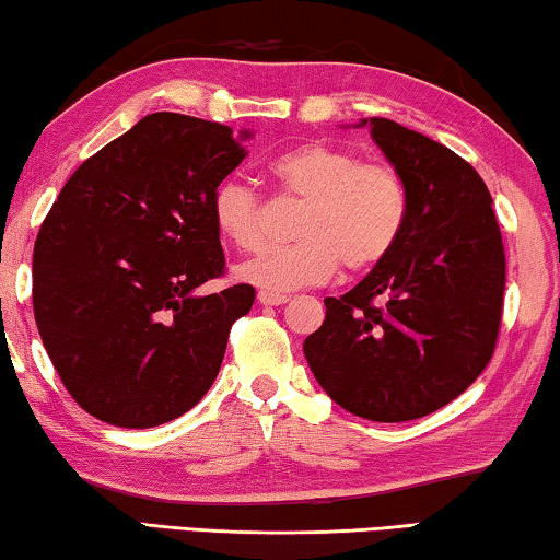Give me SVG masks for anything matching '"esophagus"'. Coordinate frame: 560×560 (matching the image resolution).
<instances>
[{"mask_svg": "<svg viewBox=\"0 0 560 560\" xmlns=\"http://www.w3.org/2000/svg\"><path fill=\"white\" fill-rule=\"evenodd\" d=\"M288 300H290L288 295H278V292H265V290L258 292L260 305H275V307H278V305H285Z\"/></svg>", "mask_w": 560, "mask_h": 560, "instance_id": "obj_1", "label": "esophagus"}]
</instances>
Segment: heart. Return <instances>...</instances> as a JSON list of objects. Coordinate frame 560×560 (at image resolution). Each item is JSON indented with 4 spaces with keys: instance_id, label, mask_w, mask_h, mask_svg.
<instances>
[{
    "instance_id": "heart-1",
    "label": "heart",
    "mask_w": 560,
    "mask_h": 560,
    "mask_svg": "<svg viewBox=\"0 0 560 560\" xmlns=\"http://www.w3.org/2000/svg\"><path fill=\"white\" fill-rule=\"evenodd\" d=\"M270 176L305 200L295 223L300 243L272 247L237 265V278L265 292H288L329 280L335 270L366 272L389 258L409 215L407 183L387 163H362L345 145L313 141L280 153ZM215 231L237 250L265 241L262 200L241 180H223L210 200Z\"/></svg>"
}]
</instances>
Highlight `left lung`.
Wrapping results in <instances>:
<instances>
[{
  "mask_svg": "<svg viewBox=\"0 0 560 560\" xmlns=\"http://www.w3.org/2000/svg\"><path fill=\"white\" fill-rule=\"evenodd\" d=\"M366 124L407 183V225L360 285L325 298V323L302 350L342 409L409 421L459 397L489 364L506 255L491 194L471 163L389 118Z\"/></svg>",
  "mask_w": 560,
  "mask_h": 560,
  "instance_id": "left-lung-1",
  "label": "left lung"
}]
</instances>
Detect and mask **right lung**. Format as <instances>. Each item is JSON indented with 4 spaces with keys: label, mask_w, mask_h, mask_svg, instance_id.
Masks as SVG:
<instances>
[{
    "label": "right lung",
    "mask_w": 560,
    "mask_h": 560,
    "mask_svg": "<svg viewBox=\"0 0 560 560\" xmlns=\"http://www.w3.org/2000/svg\"><path fill=\"white\" fill-rule=\"evenodd\" d=\"M241 141L196 116H143L73 171L44 218L34 319L91 417L159 427L215 382L231 327L255 302L253 285L196 295L225 272L210 200L245 159Z\"/></svg>",
    "instance_id": "add662e5"
}]
</instances>
